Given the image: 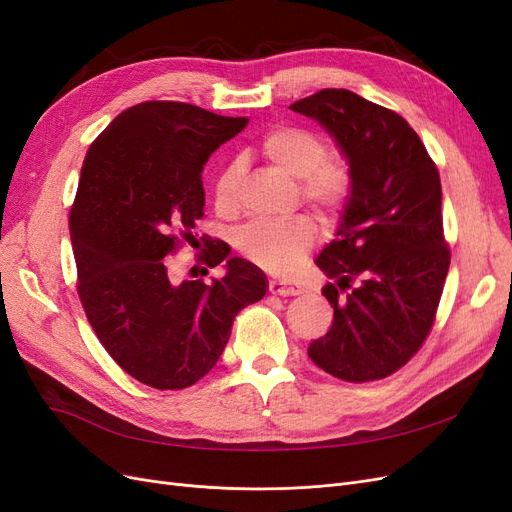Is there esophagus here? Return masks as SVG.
<instances>
[{"label": "esophagus", "mask_w": 512, "mask_h": 512, "mask_svg": "<svg viewBox=\"0 0 512 512\" xmlns=\"http://www.w3.org/2000/svg\"><path fill=\"white\" fill-rule=\"evenodd\" d=\"M269 292L275 294V297H297V294H303V288L299 284H290L282 280H271L269 282Z\"/></svg>", "instance_id": "34e87169"}]
</instances>
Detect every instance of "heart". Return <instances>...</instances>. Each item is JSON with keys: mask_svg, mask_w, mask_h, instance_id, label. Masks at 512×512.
I'll use <instances>...</instances> for the list:
<instances>
[{"mask_svg": "<svg viewBox=\"0 0 512 512\" xmlns=\"http://www.w3.org/2000/svg\"><path fill=\"white\" fill-rule=\"evenodd\" d=\"M260 153L273 166L299 179L305 203L322 218H335L344 211L352 194V170L346 158L327 153L324 138L301 126H275L260 138ZM241 168L226 164L213 183L215 209L224 215L239 209ZM316 239L314 222L297 215L288 222H256L245 226L239 237V250L254 265L269 273L288 275L297 269L312 250Z\"/></svg>", "mask_w": 512, "mask_h": 512, "instance_id": "1", "label": "heart"}]
</instances>
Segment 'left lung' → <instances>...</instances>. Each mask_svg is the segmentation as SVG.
<instances>
[{
	"label": "left lung",
	"mask_w": 512,
	"mask_h": 512,
	"mask_svg": "<svg viewBox=\"0 0 512 512\" xmlns=\"http://www.w3.org/2000/svg\"><path fill=\"white\" fill-rule=\"evenodd\" d=\"M290 108L322 123L352 170L337 237L316 258L333 324L307 354L339 380H382L423 346L451 265L438 168L404 117L348 89Z\"/></svg>",
	"instance_id": "left-lung-1"
}]
</instances>
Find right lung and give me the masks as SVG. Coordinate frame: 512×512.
Returning <instances> with one entry per match:
<instances>
[{"label":"right lung","instance_id":"add662e5","mask_svg":"<svg viewBox=\"0 0 512 512\" xmlns=\"http://www.w3.org/2000/svg\"><path fill=\"white\" fill-rule=\"evenodd\" d=\"M247 121L151 100L117 115L87 149L70 209L76 290L106 352L151 389H188L207 376L235 316L267 292L256 265L226 258L228 243L194 235L203 168ZM198 240L208 247L199 259L207 268L226 259L227 275L170 283L165 258Z\"/></svg>","mask_w":512,"mask_h":512}]
</instances>
